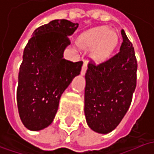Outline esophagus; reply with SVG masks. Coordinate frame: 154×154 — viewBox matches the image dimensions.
Returning <instances> with one entry per match:
<instances>
[{
  "instance_id": "1",
  "label": "esophagus",
  "mask_w": 154,
  "mask_h": 154,
  "mask_svg": "<svg viewBox=\"0 0 154 154\" xmlns=\"http://www.w3.org/2000/svg\"><path fill=\"white\" fill-rule=\"evenodd\" d=\"M87 64H88V63L85 61L84 62V64H83V66H82V69H81V74L82 75H85L86 73V70H87Z\"/></svg>"
}]
</instances>
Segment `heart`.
Here are the masks:
<instances>
[{"label":"heart","mask_w":154,"mask_h":154,"mask_svg":"<svg viewBox=\"0 0 154 154\" xmlns=\"http://www.w3.org/2000/svg\"><path fill=\"white\" fill-rule=\"evenodd\" d=\"M119 41V35L116 32L109 31L106 27H99L82 34L77 42L83 48H93L92 57L96 61L102 62L111 57Z\"/></svg>","instance_id":"heart-1"}]
</instances>
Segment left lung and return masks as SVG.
Returning a JSON list of instances; mask_svg holds the SVG:
<instances>
[{
  "instance_id": "8db88e82",
  "label": "left lung",
  "mask_w": 154,
  "mask_h": 154,
  "mask_svg": "<svg viewBox=\"0 0 154 154\" xmlns=\"http://www.w3.org/2000/svg\"><path fill=\"white\" fill-rule=\"evenodd\" d=\"M121 35L119 52L98 64L91 60L85 73L86 121L91 129L99 133L111 132L121 122L137 85L134 48L123 29Z\"/></svg>"
}]
</instances>
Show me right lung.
I'll list each match as a JSON object with an SVG mask.
<instances>
[{
  "instance_id": "add662e5",
  "label": "right lung",
  "mask_w": 154,
  "mask_h": 154,
  "mask_svg": "<svg viewBox=\"0 0 154 154\" xmlns=\"http://www.w3.org/2000/svg\"><path fill=\"white\" fill-rule=\"evenodd\" d=\"M77 27L68 20H54L37 28L24 48L16 97L21 120L31 131L52 123L63 92L81 72L82 61L63 57L70 44L69 35Z\"/></svg>"
}]
</instances>
